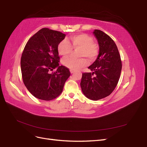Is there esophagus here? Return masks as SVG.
Wrapping results in <instances>:
<instances>
[{
	"label": "esophagus",
	"mask_w": 147,
	"mask_h": 147,
	"mask_svg": "<svg viewBox=\"0 0 147 147\" xmlns=\"http://www.w3.org/2000/svg\"><path fill=\"white\" fill-rule=\"evenodd\" d=\"M75 72L74 70H70V73L71 74H74Z\"/></svg>",
	"instance_id": "34e87169"
}]
</instances>
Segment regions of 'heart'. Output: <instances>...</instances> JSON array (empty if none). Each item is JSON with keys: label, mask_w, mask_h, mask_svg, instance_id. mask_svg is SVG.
Returning <instances> with one entry per match:
<instances>
[{"label": "heart", "mask_w": 147, "mask_h": 147, "mask_svg": "<svg viewBox=\"0 0 147 147\" xmlns=\"http://www.w3.org/2000/svg\"><path fill=\"white\" fill-rule=\"evenodd\" d=\"M70 42L66 39L61 40L57 45V51L61 56H67L72 51V47L75 49L80 48L79 56L85 57L90 61H95L99 55V46L93 42V38L87 34H78L70 37ZM72 45L71 46V45ZM62 64L67 68L72 70H77L87 65V60L73 57H65L62 61Z\"/></svg>", "instance_id": "obj_1"}]
</instances>
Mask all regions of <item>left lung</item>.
Returning a JSON list of instances; mask_svg holds the SVG:
<instances>
[{
	"mask_svg": "<svg viewBox=\"0 0 147 147\" xmlns=\"http://www.w3.org/2000/svg\"><path fill=\"white\" fill-rule=\"evenodd\" d=\"M99 46L97 59L90 67L92 72L82 74V90L88 99L97 100L109 96L118 83L122 63L113 39L102 30L93 32Z\"/></svg>",
	"mask_w": 147,
	"mask_h": 147,
	"instance_id": "left-lung-1",
	"label": "left lung"
}]
</instances>
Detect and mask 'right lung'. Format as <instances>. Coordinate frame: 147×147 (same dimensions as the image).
Listing matches in <instances>:
<instances>
[{
	"instance_id": "obj_1",
	"label": "right lung",
	"mask_w": 147,
	"mask_h": 147,
	"mask_svg": "<svg viewBox=\"0 0 147 147\" xmlns=\"http://www.w3.org/2000/svg\"><path fill=\"white\" fill-rule=\"evenodd\" d=\"M65 35L59 31L42 28L31 37L24 48L21 59L22 78L34 97L51 100L58 97L70 77L69 69L59 66L57 45ZM57 69L51 74L50 71Z\"/></svg>"
}]
</instances>
